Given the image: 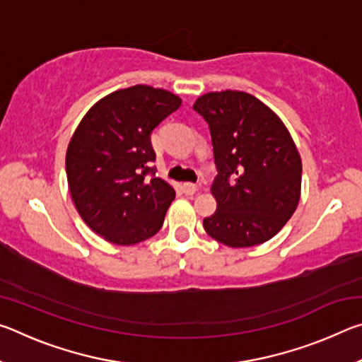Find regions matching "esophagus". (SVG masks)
<instances>
[{"instance_id":"obj_1","label":"esophagus","mask_w":362,"mask_h":362,"mask_svg":"<svg viewBox=\"0 0 362 362\" xmlns=\"http://www.w3.org/2000/svg\"><path fill=\"white\" fill-rule=\"evenodd\" d=\"M182 189H183V193H185V194L192 196V194H194L196 192H198V187H196L194 183L187 182V183H183V185H182Z\"/></svg>"}]
</instances>
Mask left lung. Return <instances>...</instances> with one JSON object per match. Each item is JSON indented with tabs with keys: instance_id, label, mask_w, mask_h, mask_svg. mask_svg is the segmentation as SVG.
Here are the masks:
<instances>
[{
	"instance_id": "left-lung-1",
	"label": "left lung",
	"mask_w": 362,
	"mask_h": 362,
	"mask_svg": "<svg viewBox=\"0 0 362 362\" xmlns=\"http://www.w3.org/2000/svg\"><path fill=\"white\" fill-rule=\"evenodd\" d=\"M209 124L217 177V211L204 230L230 247H250L276 235L296 212L302 161L289 131L265 103L247 93L222 90L194 102Z\"/></svg>"
}]
</instances>
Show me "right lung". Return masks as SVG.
<instances>
[{
	"label": "right lung",
	"mask_w": 362,
	"mask_h": 362,
	"mask_svg": "<svg viewBox=\"0 0 362 362\" xmlns=\"http://www.w3.org/2000/svg\"><path fill=\"white\" fill-rule=\"evenodd\" d=\"M180 105L169 90L137 84L103 97L79 122L66 179L79 216L103 240L131 246L161 230L175 192L151 168L150 137Z\"/></svg>",
	"instance_id": "right-lung-1"
}]
</instances>
